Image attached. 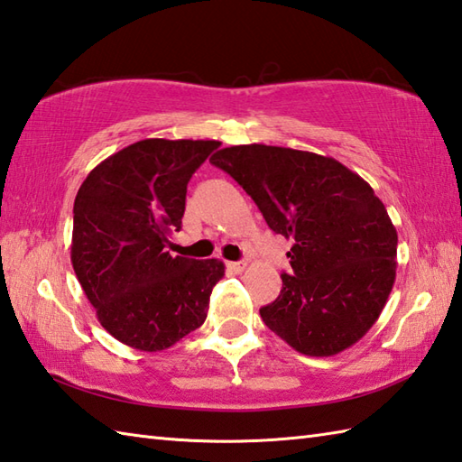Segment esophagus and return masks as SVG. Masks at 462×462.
Wrapping results in <instances>:
<instances>
[{"mask_svg": "<svg viewBox=\"0 0 462 462\" xmlns=\"http://www.w3.org/2000/svg\"><path fill=\"white\" fill-rule=\"evenodd\" d=\"M226 268H228L234 273H242L244 270L248 268V263L246 262H228V263H226Z\"/></svg>", "mask_w": 462, "mask_h": 462, "instance_id": "34e87169", "label": "esophagus"}]
</instances>
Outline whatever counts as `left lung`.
<instances>
[{
	"mask_svg": "<svg viewBox=\"0 0 462 462\" xmlns=\"http://www.w3.org/2000/svg\"><path fill=\"white\" fill-rule=\"evenodd\" d=\"M210 162L293 242L291 273H282L280 296L260 310L263 323L311 357L357 343L381 316L397 272V230L371 186L331 156L286 146H228Z\"/></svg>",
	"mask_w": 462,
	"mask_h": 462,
	"instance_id": "1",
	"label": "left lung"
}]
</instances>
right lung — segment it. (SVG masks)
I'll list each match as a JSON object with an SVG mask.
<instances>
[{
	"instance_id": "1",
	"label": "right lung",
	"mask_w": 462,
	"mask_h": 462,
	"mask_svg": "<svg viewBox=\"0 0 462 462\" xmlns=\"http://www.w3.org/2000/svg\"><path fill=\"white\" fill-rule=\"evenodd\" d=\"M218 146L144 139L97 164L77 192L73 270L97 319L125 346L162 351L206 319L224 263L166 246L180 230L186 184Z\"/></svg>"
}]
</instances>
